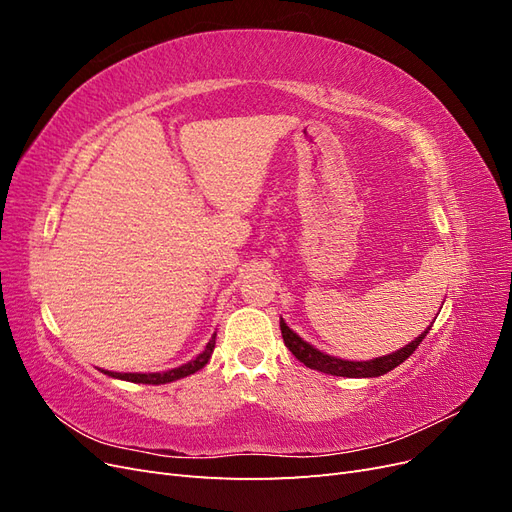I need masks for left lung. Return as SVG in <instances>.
Masks as SVG:
<instances>
[{
    "instance_id": "left-lung-1",
    "label": "left lung",
    "mask_w": 512,
    "mask_h": 512,
    "mask_svg": "<svg viewBox=\"0 0 512 512\" xmlns=\"http://www.w3.org/2000/svg\"><path fill=\"white\" fill-rule=\"evenodd\" d=\"M431 327H433V324H431ZM431 327H427V331L418 335L414 342H410L406 348H401V350H397L393 354L380 356V359H374V361H342V359H335V356L324 354V352L316 350L314 346H309L307 342H303V339L294 331H290L286 327V322L280 318V329H282V337H284L286 348L294 356H297V359L305 367L322 371V374L344 376V378H376V376L386 374V371L395 369L397 365L404 363L408 356L418 348V344L423 342L425 335L429 333Z\"/></svg>"
}]
</instances>
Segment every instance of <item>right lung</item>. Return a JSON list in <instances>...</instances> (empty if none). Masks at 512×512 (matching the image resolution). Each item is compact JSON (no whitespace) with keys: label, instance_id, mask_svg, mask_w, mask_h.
<instances>
[{"label":"right lung","instance_id":"right-lung-1","mask_svg":"<svg viewBox=\"0 0 512 512\" xmlns=\"http://www.w3.org/2000/svg\"><path fill=\"white\" fill-rule=\"evenodd\" d=\"M215 348V335L209 339L207 348L200 352L194 361L185 363L181 367H175V369H168V371H162V374H117V371H104L106 376L111 378H119V380H128V382H138V384H166V382H173V380H179V378H185L190 374H196L198 369H203L209 359H211V352Z\"/></svg>","mask_w":512,"mask_h":512}]
</instances>
